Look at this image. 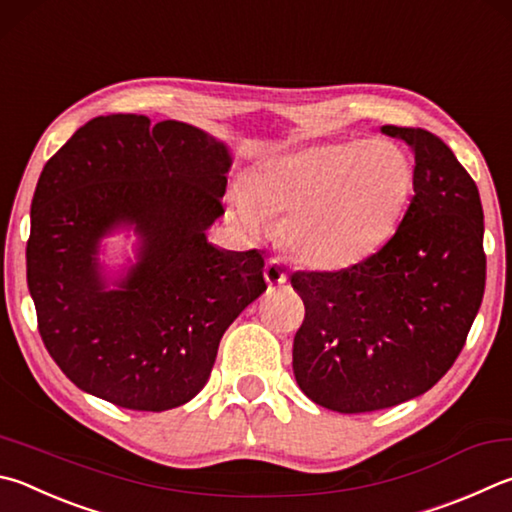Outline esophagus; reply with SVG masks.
Wrapping results in <instances>:
<instances>
[{"label": "esophagus", "mask_w": 512, "mask_h": 512, "mask_svg": "<svg viewBox=\"0 0 512 512\" xmlns=\"http://www.w3.org/2000/svg\"><path fill=\"white\" fill-rule=\"evenodd\" d=\"M264 277L271 286H282L288 280V273L280 259H271V262H268L264 268Z\"/></svg>", "instance_id": "1"}]
</instances>
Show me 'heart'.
<instances>
[{
    "label": "heart",
    "mask_w": 512,
    "mask_h": 512,
    "mask_svg": "<svg viewBox=\"0 0 512 512\" xmlns=\"http://www.w3.org/2000/svg\"><path fill=\"white\" fill-rule=\"evenodd\" d=\"M414 163L389 138H351L286 152L257 167L232 197V215L250 235L268 217H291L286 241L302 264L340 271L394 235L414 197Z\"/></svg>",
    "instance_id": "heart-1"
}]
</instances>
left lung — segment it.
<instances>
[{
	"label": "left lung",
	"instance_id": "8db88e82",
	"mask_svg": "<svg viewBox=\"0 0 512 512\" xmlns=\"http://www.w3.org/2000/svg\"><path fill=\"white\" fill-rule=\"evenodd\" d=\"M414 152L416 185L394 237L342 271L293 273L304 322L293 374L327 410L376 412L425 394L466 345L486 288L477 183L439 136L385 125Z\"/></svg>",
	"mask_w": 512,
	"mask_h": 512
}]
</instances>
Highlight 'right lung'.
Instances as JSON below:
<instances>
[{"mask_svg": "<svg viewBox=\"0 0 512 512\" xmlns=\"http://www.w3.org/2000/svg\"><path fill=\"white\" fill-rule=\"evenodd\" d=\"M228 147L179 120L111 114L49 161L31 203L26 280L46 351L82 392L165 412L208 383L219 340L266 291L259 250H221ZM134 225L139 259L114 289L99 239Z\"/></svg>", "mask_w": 512, "mask_h": 512, "instance_id": "1", "label": "right lung"}]
</instances>
